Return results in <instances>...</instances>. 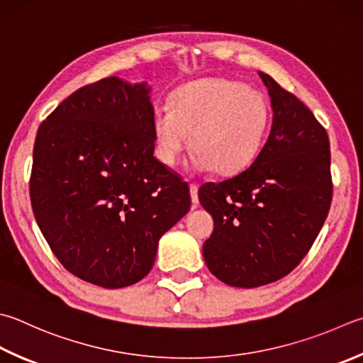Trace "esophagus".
Instances as JSON below:
<instances>
[{"label":"esophagus","mask_w":363,"mask_h":363,"mask_svg":"<svg viewBox=\"0 0 363 363\" xmlns=\"http://www.w3.org/2000/svg\"><path fill=\"white\" fill-rule=\"evenodd\" d=\"M197 189H199V186H197L196 183H191V184H189L191 201H193V207H196V205L199 203V194H197Z\"/></svg>","instance_id":"obj_1"}]
</instances>
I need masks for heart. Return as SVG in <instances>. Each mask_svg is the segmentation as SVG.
<instances>
[{
    "mask_svg": "<svg viewBox=\"0 0 363 363\" xmlns=\"http://www.w3.org/2000/svg\"><path fill=\"white\" fill-rule=\"evenodd\" d=\"M270 107L256 88L228 79H202L180 86L170 107L153 115L156 155L175 166L191 145L197 169L230 175L245 169L262 147Z\"/></svg>",
    "mask_w": 363,
    "mask_h": 363,
    "instance_id": "1",
    "label": "heart"
}]
</instances>
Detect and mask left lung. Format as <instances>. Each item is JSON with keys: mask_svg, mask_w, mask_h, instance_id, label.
I'll use <instances>...</instances> for the list:
<instances>
[{"mask_svg": "<svg viewBox=\"0 0 363 363\" xmlns=\"http://www.w3.org/2000/svg\"><path fill=\"white\" fill-rule=\"evenodd\" d=\"M259 75L273 108L269 139L248 169L199 189L215 220L205 264L235 288L278 281L296 269L323 229L333 194L324 126L269 74Z\"/></svg>", "mask_w": 363, "mask_h": 363, "instance_id": "8db88e82", "label": "left lung"}]
</instances>
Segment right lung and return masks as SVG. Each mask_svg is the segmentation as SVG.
Returning a JSON list of instances; mask_svg holds the SVG:
<instances>
[{"label":"right lung","mask_w":363,"mask_h":363,"mask_svg":"<svg viewBox=\"0 0 363 363\" xmlns=\"http://www.w3.org/2000/svg\"><path fill=\"white\" fill-rule=\"evenodd\" d=\"M147 84L107 77L67 96L38 129L30 197L53 255L84 281L131 286L164 232L188 213L189 186L153 156Z\"/></svg>","instance_id":"add662e5"}]
</instances>
